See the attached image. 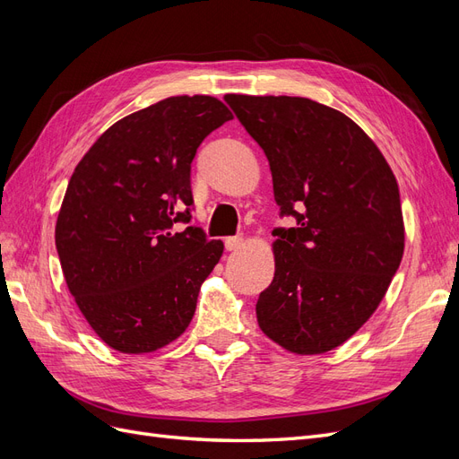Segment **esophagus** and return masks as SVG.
<instances>
[{"label":"esophagus","instance_id":"esophagus-1","mask_svg":"<svg viewBox=\"0 0 459 459\" xmlns=\"http://www.w3.org/2000/svg\"><path fill=\"white\" fill-rule=\"evenodd\" d=\"M224 245H226V251H238V248L243 247V238H241V235H233V238H226Z\"/></svg>","mask_w":459,"mask_h":459}]
</instances>
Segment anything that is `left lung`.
I'll return each mask as SVG.
<instances>
[{"instance_id":"1","label":"left lung","mask_w":459,"mask_h":459,"mask_svg":"<svg viewBox=\"0 0 459 459\" xmlns=\"http://www.w3.org/2000/svg\"><path fill=\"white\" fill-rule=\"evenodd\" d=\"M226 103L266 152L280 216L275 273L256 302L260 329L297 354H322L379 307L404 253L396 178L366 132L307 97Z\"/></svg>"}]
</instances>
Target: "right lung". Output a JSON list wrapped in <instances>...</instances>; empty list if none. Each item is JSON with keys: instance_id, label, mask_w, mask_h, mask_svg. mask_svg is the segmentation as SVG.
Segmentation results:
<instances>
[{"instance_id": "add662e5", "label": "right lung", "mask_w": 459, "mask_h": 459, "mask_svg": "<svg viewBox=\"0 0 459 459\" xmlns=\"http://www.w3.org/2000/svg\"><path fill=\"white\" fill-rule=\"evenodd\" d=\"M211 95H178L113 124L68 182L55 245L68 290L110 349H162L189 325L224 243L189 224L191 162L231 120Z\"/></svg>"}]
</instances>
